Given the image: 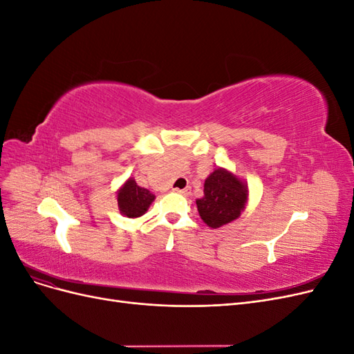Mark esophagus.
<instances>
[{"label": "esophagus", "mask_w": 354, "mask_h": 354, "mask_svg": "<svg viewBox=\"0 0 354 354\" xmlns=\"http://www.w3.org/2000/svg\"><path fill=\"white\" fill-rule=\"evenodd\" d=\"M189 190L190 189H174V192H177V194H181V195H189Z\"/></svg>", "instance_id": "1"}]
</instances>
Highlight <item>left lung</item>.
I'll return each mask as SVG.
<instances>
[{
  "mask_svg": "<svg viewBox=\"0 0 354 354\" xmlns=\"http://www.w3.org/2000/svg\"><path fill=\"white\" fill-rule=\"evenodd\" d=\"M248 185L230 169L216 168L203 183V196L196 199L202 221L218 229L238 220L248 203Z\"/></svg>",
  "mask_w": 354,
  "mask_h": 354,
  "instance_id": "8db88e82",
  "label": "left lung"
}]
</instances>
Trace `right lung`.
<instances>
[{"label":"right lung","instance_id":"right-lung-1","mask_svg":"<svg viewBox=\"0 0 354 354\" xmlns=\"http://www.w3.org/2000/svg\"><path fill=\"white\" fill-rule=\"evenodd\" d=\"M118 208L124 217L138 218L151 207L155 201V195L151 190H147L136 183L134 177L125 180V183L116 192Z\"/></svg>","mask_w":354,"mask_h":354}]
</instances>
